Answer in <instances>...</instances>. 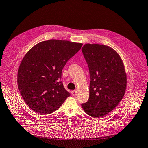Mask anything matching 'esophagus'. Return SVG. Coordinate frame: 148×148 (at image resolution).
Segmentation results:
<instances>
[{"label": "esophagus", "mask_w": 148, "mask_h": 148, "mask_svg": "<svg viewBox=\"0 0 148 148\" xmlns=\"http://www.w3.org/2000/svg\"><path fill=\"white\" fill-rule=\"evenodd\" d=\"M77 92L76 90H73V91L71 92V94H72V95L75 96L77 94Z\"/></svg>", "instance_id": "esophagus-1"}]
</instances>
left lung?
Segmentation results:
<instances>
[{
  "mask_svg": "<svg viewBox=\"0 0 148 148\" xmlns=\"http://www.w3.org/2000/svg\"><path fill=\"white\" fill-rule=\"evenodd\" d=\"M82 52L90 74L89 98L81 104L93 117H101L111 112L122 100L127 78L119 54L105 45L86 44Z\"/></svg>",
  "mask_w": 148,
  "mask_h": 148,
  "instance_id": "left-lung-1",
  "label": "left lung"
}]
</instances>
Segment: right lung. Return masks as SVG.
I'll use <instances>...</instances> for the list:
<instances>
[{
  "label": "right lung",
  "instance_id": "1",
  "mask_svg": "<svg viewBox=\"0 0 148 148\" xmlns=\"http://www.w3.org/2000/svg\"><path fill=\"white\" fill-rule=\"evenodd\" d=\"M82 45L51 39L36 44L25 54L18 68L17 84L23 99L34 111L49 114L70 96L60 81L62 71Z\"/></svg>",
  "mask_w": 148,
  "mask_h": 148
}]
</instances>
